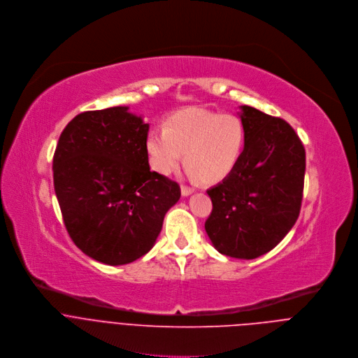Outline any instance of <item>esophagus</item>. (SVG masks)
Listing matches in <instances>:
<instances>
[{"label":"esophagus","instance_id":"obj_1","mask_svg":"<svg viewBox=\"0 0 358 358\" xmlns=\"http://www.w3.org/2000/svg\"><path fill=\"white\" fill-rule=\"evenodd\" d=\"M180 190H182V196H189V194H192V193L194 192V189H193V187H190V186H185V185H182Z\"/></svg>","mask_w":358,"mask_h":358}]
</instances>
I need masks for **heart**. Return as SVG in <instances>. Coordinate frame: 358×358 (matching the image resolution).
<instances>
[{
  "label": "heart",
  "instance_id": "obj_1",
  "mask_svg": "<svg viewBox=\"0 0 358 358\" xmlns=\"http://www.w3.org/2000/svg\"><path fill=\"white\" fill-rule=\"evenodd\" d=\"M245 147V128L234 114L204 108H187L165 121V128H154L147 135L151 166L172 173L183 161L189 172L206 183L224 179L237 165Z\"/></svg>",
  "mask_w": 358,
  "mask_h": 358
}]
</instances>
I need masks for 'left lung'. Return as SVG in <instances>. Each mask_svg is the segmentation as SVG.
<instances>
[{
	"mask_svg": "<svg viewBox=\"0 0 358 358\" xmlns=\"http://www.w3.org/2000/svg\"><path fill=\"white\" fill-rule=\"evenodd\" d=\"M245 147L236 168L210 187L204 229L220 254L254 259L276 247L299 217L306 154L295 129L279 117L241 106Z\"/></svg>",
	"mask_w": 358,
	"mask_h": 358,
	"instance_id": "1",
	"label": "left lung"
}]
</instances>
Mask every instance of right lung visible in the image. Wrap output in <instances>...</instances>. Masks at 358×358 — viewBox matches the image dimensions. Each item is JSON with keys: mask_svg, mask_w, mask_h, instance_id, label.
<instances>
[{"mask_svg": "<svg viewBox=\"0 0 358 358\" xmlns=\"http://www.w3.org/2000/svg\"><path fill=\"white\" fill-rule=\"evenodd\" d=\"M148 131L128 107H111L76 115L60 134L53 185L63 223L99 262L124 265L145 255L180 197L176 182L150 169Z\"/></svg>", "mask_w": 358, "mask_h": 358, "instance_id": "obj_1", "label": "right lung"}]
</instances>
